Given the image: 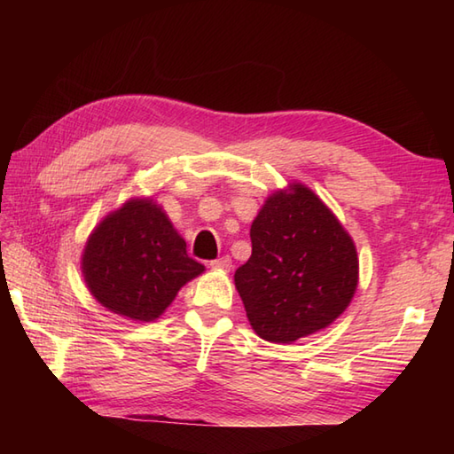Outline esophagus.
Here are the masks:
<instances>
[{"mask_svg": "<svg viewBox=\"0 0 454 454\" xmlns=\"http://www.w3.org/2000/svg\"><path fill=\"white\" fill-rule=\"evenodd\" d=\"M208 265L212 269H218V271H230V267H232V259H230V255H222L218 259H212Z\"/></svg>", "mask_w": 454, "mask_h": 454, "instance_id": "1", "label": "esophagus"}]
</instances>
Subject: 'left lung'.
I'll use <instances>...</instances> for the list:
<instances>
[{"label": "left lung", "mask_w": 454, "mask_h": 454, "mask_svg": "<svg viewBox=\"0 0 454 454\" xmlns=\"http://www.w3.org/2000/svg\"><path fill=\"white\" fill-rule=\"evenodd\" d=\"M249 236L252 257L234 281L259 337L296 341L349 306L359 277L353 239L310 189L269 197Z\"/></svg>", "instance_id": "left-lung-1"}]
</instances>
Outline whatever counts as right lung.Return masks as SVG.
<instances>
[{
	"label": "right lung",
	"instance_id": "right-lung-1",
	"mask_svg": "<svg viewBox=\"0 0 454 454\" xmlns=\"http://www.w3.org/2000/svg\"><path fill=\"white\" fill-rule=\"evenodd\" d=\"M82 269L91 294L111 312L150 322L205 267L150 199L129 200L95 228Z\"/></svg>",
	"mask_w": 454,
	"mask_h": 454
}]
</instances>
